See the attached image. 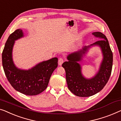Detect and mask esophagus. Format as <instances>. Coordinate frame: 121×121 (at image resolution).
<instances>
[{
  "label": "esophagus",
  "mask_w": 121,
  "mask_h": 121,
  "mask_svg": "<svg viewBox=\"0 0 121 121\" xmlns=\"http://www.w3.org/2000/svg\"><path fill=\"white\" fill-rule=\"evenodd\" d=\"M64 60L62 58H59L58 59V64L59 65H62V64L63 63Z\"/></svg>",
  "instance_id": "34e87169"
}]
</instances>
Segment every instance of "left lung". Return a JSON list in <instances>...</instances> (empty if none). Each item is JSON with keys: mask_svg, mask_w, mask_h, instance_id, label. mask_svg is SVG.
Returning a JSON list of instances; mask_svg holds the SVG:
<instances>
[{"mask_svg": "<svg viewBox=\"0 0 121 121\" xmlns=\"http://www.w3.org/2000/svg\"><path fill=\"white\" fill-rule=\"evenodd\" d=\"M92 34L100 40L84 46L78 51L69 54L68 62L62 64L66 73V80L69 90L75 95L87 97L93 95L104 88L109 79L112 68L113 55L106 36L101 32H94ZM98 46L103 56L102 62L96 75L91 79H86L82 75L81 65L78 62L82 60L83 56L91 46Z\"/></svg>", "mask_w": 121, "mask_h": 121, "instance_id": "left-lung-1", "label": "left lung"}]
</instances>
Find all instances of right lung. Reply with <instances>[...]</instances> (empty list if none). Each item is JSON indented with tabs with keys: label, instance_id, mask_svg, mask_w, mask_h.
<instances>
[{
	"label": "right lung",
	"instance_id": "obj_1",
	"mask_svg": "<svg viewBox=\"0 0 121 121\" xmlns=\"http://www.w3.org/2000/svg\"><path fill=\"white\" fill-rule=\"evenodd\" d=\"M22 29L10 35L2 53V64L7 78L13 88L27 95H35L48 87L50 78L58 66V58L43 61L28 70L18 69L13 59V49L16 40L23 37Z\"/></svg>",
	"mask_w": 121,
	"mask_h": 121
}]
</instances>
